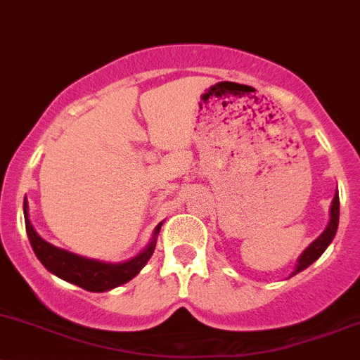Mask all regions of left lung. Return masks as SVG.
Returning <instances> with one entry per match:
<instances>
[{"instance_id": "left-lung-1", "label": "left lung", "mask_w": 360, "mask_h": 360, "mask_svg": "<svg viewBox=\"0 0 360 360\" xmlns=\"http://www.w3.org/2000/svg\"><path fill=\"white\" fill-rule=\"evenodd\" d=\"M338 221H340V198H338V191H336L335 199H333L331 202V218H329L328 227H326V231L322 232V234L319 236L305 251H303L302 257L298 258V263H296V269L295 272H292V276L302 272L303 269H307L310 263L316 262L317 258L324 253V250L329 246V243H331L333 237H335L336 231H338Z\"/></svg>"}]
</instances>
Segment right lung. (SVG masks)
<instances>
[{
  "instance_id": "right-lung-1",
  "label": "right lung",
  "mask_w": 360,
  "mask_h": 360,
  "mask_svg": "<svg viewBox=\"0 0 360 360\" xmlns=\"http://www.w3.org/2000/svg\"><path fill=\"white\" fill-rule=\"evenodd\" d=\"M24 218H25V231H27L29 243H31L32 250H34L38 260L43 263L44 269L50 270L60 279L68 281V283L76 284V286L83 288L86 291L102 292L112 288L121 286V284L128 283L129 279L136 276L146 265L147 260L153 257L155 248V236L159 234L161 225L155 227L154 239L149 244L143 253L133 260L120 263V265H112V263H103L97 260H88V258L77 257V255L69 253V251L60 250V248L51 246L50 243L41 239L34 227L29 221L27 213V202L24 201Z\"/></svg>"
}]
</instances>
